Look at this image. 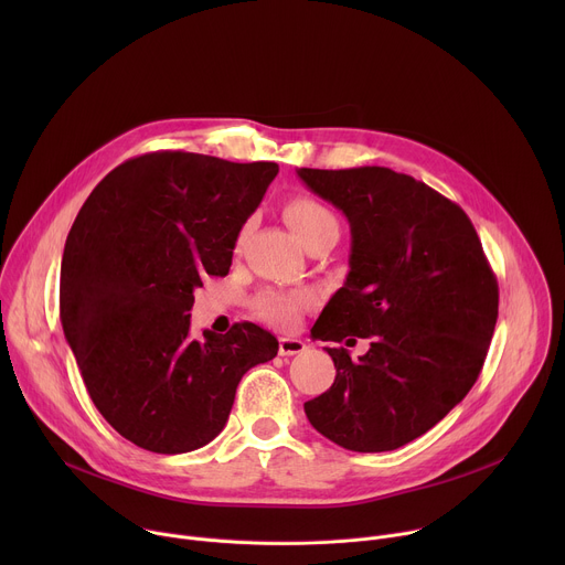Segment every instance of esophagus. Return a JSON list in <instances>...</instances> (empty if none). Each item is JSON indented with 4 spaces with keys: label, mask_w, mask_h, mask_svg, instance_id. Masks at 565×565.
I'll return each instance as SVG.
<instances>
[{
    "label": "esophagus",
    "mask_w": 565,
    "mask_h": 565,
    "mask_svg": "<svg viewBox=\"0 0 565 565\" xmlns=\"http://www.w3.org/2000/svg\"><path fill=\"white\" fill-rule=\"evenodd\" d=\"M306 349V342L297 338H279V355H297Z\"/></svg>",
    "instance_id": "1"
}]
</instances>
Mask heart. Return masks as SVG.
<instances>
[{
  "instance_id": "obj_1",
  "label": "heart",
  "mask_w": 565,
  "mask_h": 565,
  "mask_svg": "<svg viewBox=\"0 0 565 565\" xmlns=\"http://www.w3.org/2000/svg\"><path fill=\"white\" fill-rule=\"evenodd\" d=\"M286 218L299 238L308 246L312 238L327 234L329 230H338L335 214L317 199L295 196L286 205ZM244 234V232H241ZM310 303L308 292H284V290H264L255 297V312L270 321L275 327H290L297 312Z\"/></svg>"
}]
</instances>
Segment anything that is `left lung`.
<instances>
[{"mask_svg": "<svg viewBox=\"0 0 565 565\" xmlns=\"http://www.w3.org/2000/svg\"><path fill=\"white\" fill-rule=\"evenodd\" d=\"M297 177L351 223V270L310 335L371 340L358 360L327 349L335 382L303 412L344 449H397L478 380L499 317L497 277L469 216L423 181L388 168H299Z\"/></svg>", "mask_w": 565, "mask_h": 565, "instance_id": "8db88e82", "label": "left lung"}]
</instances>
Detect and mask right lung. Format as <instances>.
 <instances>
[{
    "instance_id": "add662e5",
    "label": "right lung",
    "mask_w": 565,
    "mask_h": 565,
    "mask_svg": "<svg viewBox=\"0 0 565 565\" xmlns=\"http://www.w3.org/2000/svg\"><path fill=\"white\" fill-rule=\"evenodd\" d=\"M277 163L151 151L111 170L64 244L60 319L103 418L153 454H185L227 423L244 373L277 355L253 321L190 338L194 288L225 277Z\"/></svg>"
}]
</instances>
